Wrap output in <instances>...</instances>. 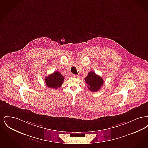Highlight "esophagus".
Masks as SVG:
<instances>
[{
	"mask_svg": "<svg viewBox=\"0 0 148 148\" xmlns=\"http://www.w3.org/2000/svg\"><path fill=\"white\" fill-rule=\"evenodd\" d=\"M71 77H77L78 76L76 74H71Z\"/></svg>",
	"mask_w": 148,
	"mask_h": 148,
	"instance_id": "1",
	"label": "esophagus"
}]
</instances>
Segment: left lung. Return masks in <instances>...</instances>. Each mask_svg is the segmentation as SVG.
Segmentation results:
<instances>
[{
  "mask_svg": "<svg viewBox=\"0 0 148 148\" xmlns=\"http://www.w3.org/2000/svg\"><path fill=\"white\" fill-rule=\"evenodd\" d=\"M85 81L88 85V88L91 92H95L100 90L104 84L103 78L97 75L94 71L88 73V75L85 77Z\"/></svg>",
  "mask_w": 148,
  "mask_h": 148,
  "instance_id": "left-lung-1",
  "label": "left lung"
}]
</instances>
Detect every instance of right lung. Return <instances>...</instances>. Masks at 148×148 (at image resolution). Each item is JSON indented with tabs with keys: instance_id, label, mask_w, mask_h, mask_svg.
I'll use <instances>...</instances> for the list:
<instances>
[{
	"instance_id": "right-lung-1",
	"label": "right lung",
	"mask_w": 148,
	"mask_h": 148,
	"mask_svg": "<svg viewBox=\"0 0 148 148\" xmlns=\"http://www.w3.org/2000/svg\"><path fill=\"white\" fill-rule=\"evenodd\" d=\"M64 77L59 73V71H54L45 78V83L48 88L58 89L60 88L63 83Z\"/></svg>"
}]
</instances>
